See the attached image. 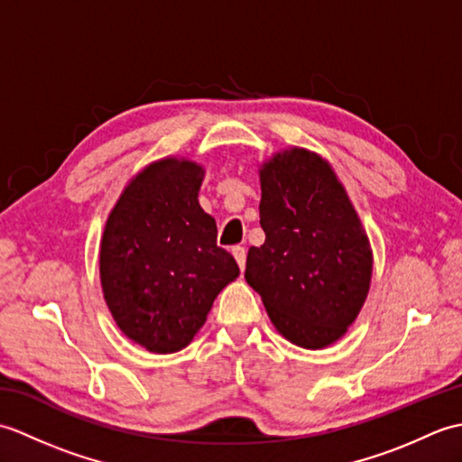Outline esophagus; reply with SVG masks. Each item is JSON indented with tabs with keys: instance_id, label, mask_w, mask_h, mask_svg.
Segmentation results:
<instances>
[{
	"instance_id": "1",
	"label": "esophagus",
	"mask_w": 462,
	"mask_h": 462,
	"mask_svg": "<svg viewBox=\"0 0 462 462\" xmlns=\"http://www.w3.org/2000/svg\"><path fill=\"white\" fill-rule=\"evenodd\" d=\"M232 256H234V260L238 262L240 270L246 268V250H244L242 246H234V248H232Z\"/></svg>"
}]
</instances>
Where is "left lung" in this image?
Here are the masks:
<instances>
[{
  "mask_svg": "<svg viewBox=\"0 0 462 462\" xmlns=\"http://www.w3.org/2000/svg\"><path fill=\"white\" fill-rule=\"evenodd\" d=\"M266 242L248 250L244 278L280 336L303 349L339 341L367 300L373 250L336 171L288 146L260 164Z\"/></svg>",
  "mask_w": 462,
  "mask_h": 462,
  "instance_id": "left-lung-1",
  "label": "left lung"
}]
</instances>
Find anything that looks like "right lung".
<instances>
[{
    "label": "right lung",
    "mask_w": 462,
    "mask_h": 462,
    "mask_svg": "<svg viewBox=\"0 0 462 462\" xmlns=\"http://www.w3.org/2000/svg\"><path fill=\"white\" fill-rule=\"evenodd\" d=\"M204 166L184 156L146 164L106 216L99 276L116 326L152 353L184 349L216 296L240 276L202 210Z\"/></svg>",
    "instance_id": "1"
}]
</instances>
